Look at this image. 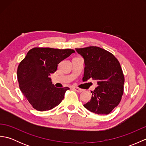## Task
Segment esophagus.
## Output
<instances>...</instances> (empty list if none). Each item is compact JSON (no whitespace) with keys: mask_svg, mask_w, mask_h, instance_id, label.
<instances>
[{"mask_svg":"<svg viewBox=\"0 0 146 146\" xmlns=\"http://www.w3.org/2000/svg\"><path fill=\"white\" fill-rule=\"evenodd\" d=\"M74 90H75V91H76L77 92H78V93H81V92H83V89L79 88L78 87H75V88H74Z\"/></svg>","mask_w":146,"mask_h":146,"instance_id":"34e87169","label":"esophagus"}]
</instances>
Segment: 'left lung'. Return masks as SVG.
Segmentation results:
<instances>
[{
  "mask_svg": "<svg viewBox=\"0 0 146 146\" xmlns=\"http://www.w3.org/2000/svg\"><path fill=\"white\" fill-rule=\"evenodd\" d=\"M84 59L83 81L90 78L98 85L92 93L90 102L83 105L97 114H108L119 104L123 93L124 76L117 59L104 49L97 46L76 48Z\"/></svg>",
  "mask_w": 146,
  "mask_h": 146,
  "instance_id": "8db88e82",
  "label": "left lung"
}]
</instances>
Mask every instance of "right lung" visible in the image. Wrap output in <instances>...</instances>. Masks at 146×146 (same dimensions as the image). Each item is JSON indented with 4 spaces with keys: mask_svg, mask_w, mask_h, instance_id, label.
<instances>
[{
    "mask_svg": "<svg viewBox=\"0 0 146 146\" xmlns=\"http://www.w3.org/2000/svg\"><path fill=\"white\" fill-rule=\"evenodd\" d=\"M75 52L73 49L34 48L27 52L17 68L21 91L34 108L51 110L63 100L68 87L56 88L49 76L57 70L58 64Z\"/></svg>",
    "mask_w": 146,
    "mask_h": 146,
    "instance_id": "right-lung-1",
    "label": "right lung"
}]
</instances>
